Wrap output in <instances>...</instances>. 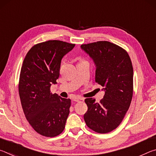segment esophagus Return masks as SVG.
Returning <instances> with one entry per match:
<instances>
[{
	"mask_svg": "<svg viewBox=\"0 0 156 156\" xmlns=\"http://www.w3.org/2000/svg\"><path fill=\"white\" fill-rule=\"evenodd\" d=\"M84 98H80V97H75L73 99V101L75 102H83L84 101Z\"/></svg>",
	"mask_w": 156,
	"mask_h": 156,
	"instance_id": "obj_1",
	"label": "esophagus"
}]
</instances>
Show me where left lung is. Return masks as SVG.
Returning <instances> with one entry per match:
<instances>
[{
	"mask_svg": "<svg viewBox=\"0 0 156 156\" xmlns=\"http://www.w3.org/2000/svg\"><path fill=\"white\" fill-rule=\"evenodd\" d=\"M96 65V83L104 87L100 102L86 98L88 110L84 115L86 125L99 133L112 131L122 122L130 106L133 91V70L128 53L108 41L81 45Z\"/></svg>",
	"mask_w": 156,
	"mask_h": 156,
	"instance_id": "8db88e82",
	"label": "left lung"
}]
</instances>
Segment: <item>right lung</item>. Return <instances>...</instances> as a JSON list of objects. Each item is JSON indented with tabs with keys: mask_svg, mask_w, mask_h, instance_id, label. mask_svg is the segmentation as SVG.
Masks as SVG:
<instances>
[{
	"mask_svg": "<svg viewBox=\"0 0 156 156\" xmlns=\"http://www.w3.org/2000/svg\"><path fill=\"white\" fill-rule=\"evenodd\" d=\"M75 44L53 40L38 43L27 52L21 67L18 92L25 115L37 133L55 137L64 130L71 100L51 93L60 76L61 60Z\"/></svg>",
	"mask_w": 156,
	"mask_h": 156,
	"instance_id": "add662e5",
	"label": "right lung"
}]
</instances>
